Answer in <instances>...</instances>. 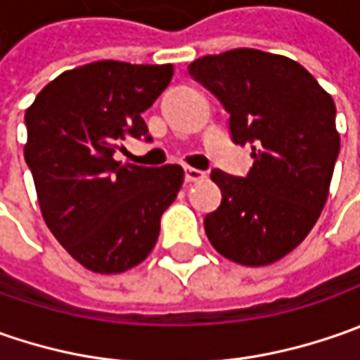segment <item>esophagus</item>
I'll return each mask as SVG.
<instances>
[{"label":"esophagus","instance_id":"obj_1","mask_svg":"<svg viewBox=\"0 0 360 360\" xmlns=\"http://www.w3.org/2000/svg\"><path fill=\"white\" fill-rule=\"evenodd\" d=\"M184 178H186V182H200L206 178V172H202L198 168H186L184 170Z\"/></svg>","mask_w":360,"mask_h":360}]
</instances>
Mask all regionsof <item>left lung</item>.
Segmentation results:
<instances>
[{
  "instance_id": "left-lung-1",
  "label": "left lung",
  "mask_w": 360,
  "mask_h": 360,
  "mask_svg": "<svg viewBox=\"0 0 360 360\" xmlns=\"http://www.w3.org/2000/svg\"><path fill=\"white\" fill-rule=\"evenodd\" d=\"M188 72L222 102L232 140L255 158L246 178L212 170L222 202L204 218L206 236L232 262L272 264L325 208L340 150L335 102L300 63L260 49L204 56Z\"/></svg>"
}]
</instances>
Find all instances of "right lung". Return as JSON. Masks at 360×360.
<instances>
[{
    "label": "right lung",
    "mask_w": 360,
    "mask_h": 360,
    "mask_svg": "<svg viewBox=\"0 0 360 360\" xmlns=\"http://www.w3.org/2000/svg\"><path fill=\"white\" fill-rule=\"evenodd\" d=\"M172 76V63H86L49 82L25 112L23 156L41 216L70 256L91 272L138 266L182 188L178 164L146 168L114 158L128 136L150 140L142 112Z\"/></svg>",
    "instance_id": "add662e5"
}]
</instances>
